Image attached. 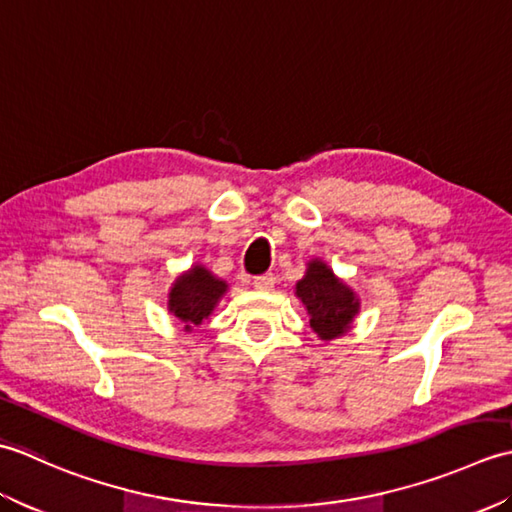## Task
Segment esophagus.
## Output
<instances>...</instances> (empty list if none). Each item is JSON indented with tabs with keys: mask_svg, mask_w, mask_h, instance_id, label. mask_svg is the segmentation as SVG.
I'll use <instances>...</instances> for the list:
<instances>
[{
	"mask_svg": "<svg viewBox=\"0 0 512 512\" xmlns=\"http://www.w3.org/2000/svg\"><path fill=\"white\" fill-rule=\"evenodd\" d=\"M253 286L257 290H273L275 288V275L273 273H266V275H257L253 279Z\"/></svg>",
	"mask_w": 512,
	"mask_h": 512,
	"instance_id": "esophagus-1",
	"label": "esophagus"
}]
</instances>
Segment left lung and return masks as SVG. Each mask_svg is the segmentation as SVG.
<instances>
[{
    "label": "left lung",
    "instance_id": "obj_1",
    "mask_svg": "<svg viewBox=\"0 0 512 512\" xmlns=\"http://www.w3.org/2000/svg\"><path fill=\"white\" fill-rule=\"evenodd\" d=\"M297 297L306 306L310 328L323 341L336 339V336L350 330V323L358 312V299L354 292L317 259L308 264L306 277L297 284Z\"/></svg>",
    "mask_w": 512,
    "mask_h": 512
}]
</instances>
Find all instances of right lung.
Segmentation results:
<instances>
[{
	"instance_id": "add662e5",
	"label": "right lung",
	"mask_w": 512,
	"mask_h": 512,
	"mask_svg": "<svg viewBox=\"0 0 512 512\" xmlns=\"http://www.w3.org/2000/svg\"><path fill=\"white\" fill-rule=\"evenodd\" d=\"M226 292V284L215 279L209 270L202 266L191 268L187 275H182L169 292V310L173 317L184 323V330H193L200 325L215 308V303Z\"/></svg>"
}]
</instances>
